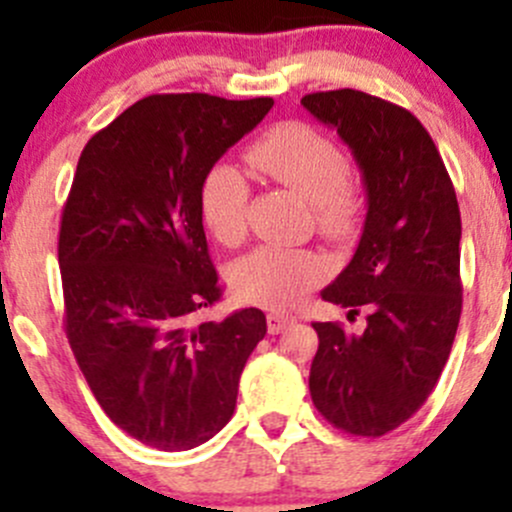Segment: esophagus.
Wrapping results in <instances>:
<instances>
[{"mask_svg": "<svg viewBox=\"0 0 512 512\" xmlns=\"http://www.w3.org/2000/svg\"><path fill=\"white\" fill-rule=\"evenodd\" d=\"M292 322H294V319L287 317V314H277V312L267 314V329H270V334L285 332V329H287Z\"/></svg>", "mask_w": 512, "mask_h": 512, "instance_id": "34e87169", "label": "esophagus"}]
</instances>
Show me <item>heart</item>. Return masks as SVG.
I'll list each match as a JSON object with an SVG mask.
<instances>
[{
    "label": "heart",
    "instance_id": "b5f03b06",
    "mask_svg": "<svg viewBox=\"0 0 512 512\" xmlns=\"http://www.w3.org/2000/svg\"><path fill=\"white\" fill-rule=\"evenodd\" d=\"M247 160L260 173L314 205L322 232L342 235L354 223L356 198L342 148L299 121H285L257 138ZM200 213L215 240L237 247L247 232V183L232 163H215L200 185ZM327 277V262L312 250L257 247L232 270L240 299L262 307H289Z\"/></svg>",
    "mask_w": 512,
    "mask_h": 512
}]
</instances>
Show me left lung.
I'll return each instance as SVG.
<instances>
[{
    "label": "left lung",
    "mask_w": 512,
    "mask_h": 512,
    "mask_svg": "<svg viewBox=\"0 0 512 512\" xmlns=\"http://www.w3.org/2000/svg\"><path fill=\"white\" fill-rule=\"evenodd\" d=\"M302 106L347 143L366 190L359 245L322 299L369 317L359 334L312 324L309 394L329 423L376 438L421 409L451 354L463 304L461 210L414 113L354 89L307 94Z\"/></svg>",
    "instance_id": "left-lung-1"
}]
</instances>
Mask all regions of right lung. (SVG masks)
<instances>
[{"mask_svg": "<svg viewBox=\"0 0 512 512\" xmlns=\"http://www.w3.org/2000/svg\"><path fill=\"white\" fill-rule=\"evenodd\" d=\"M272 98H141L76 165L59 232L66 337L118 428L160 451L210 441L232 418L260 309L198 322L220 299L200 213L205 173Z\"/></svg>", "mask_w": 512, "mask_h": 512, "instance_id": "obj_1", "label": "right lung"}]
</instances>
